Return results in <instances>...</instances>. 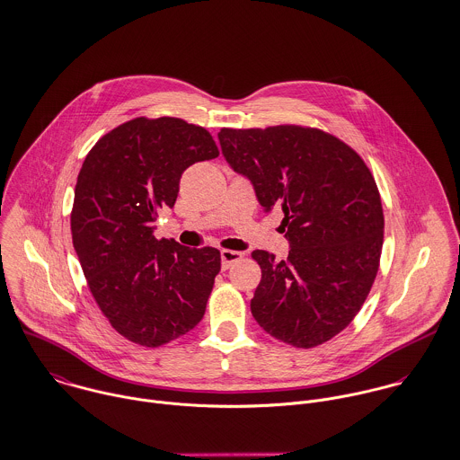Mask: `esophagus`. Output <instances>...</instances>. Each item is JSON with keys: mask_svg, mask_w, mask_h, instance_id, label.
Wrapping results in <instances>:
<instances>
[{"mask_svg": "<svg viewBox=\"0 0 460 460\" xmlns=\"http://www.w3.org/2000/svg\"><path fill=\"white\" fill-rule=\"evenodd\" d=\"M244 257V253L243 252H234V250H223L221 252V266H223V270H228L234 262H237V261H241Z\"/></svg>", "mask_w": 460, "mask_h": 460, "instance_id": "obj_1", "label": "esophagus"}]
</instances>
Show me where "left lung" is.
I'll return each mask as SVG.
<instances>
[{"instance_id": "1", "label": "left lung", "mask_w": 460, "mask_h": 460, "mask_svg": "<svg viewBox=\"0 0 460 460\" xmlns=\"http://www.w3.org/2000/svg\"><path fill=\"white\" fill-rule=\"evenodd\" d=\"M221 150L248 176L266 210L284 212L286 261L255 250L262 270L255 321L275 339L314 348L342 332L364 305L384 244L376 181L353 148L319 128H221Z\"/></svg>"}]
</instances>
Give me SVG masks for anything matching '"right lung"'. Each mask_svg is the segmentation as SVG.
<instances>
[{
  "mask_svg": "<svg viewBox=\"0 0 460 460\" xmlns=\"http://www.w3.org/2000/svg\"><path fill=\"white\" fill-rule=\"evenodd\" d=\"M219 155L212 136L178 118H136L105 134L78 172L71 235L87 286L112 328L158 348L203 317L221 270L216 248L156 239L181 172Z\"/></svg>",
  "mask_w": 460,
  "mask_h": 460,
  "instance_id": "add662e5",
  "label": "right lung"
}]
</instances>
